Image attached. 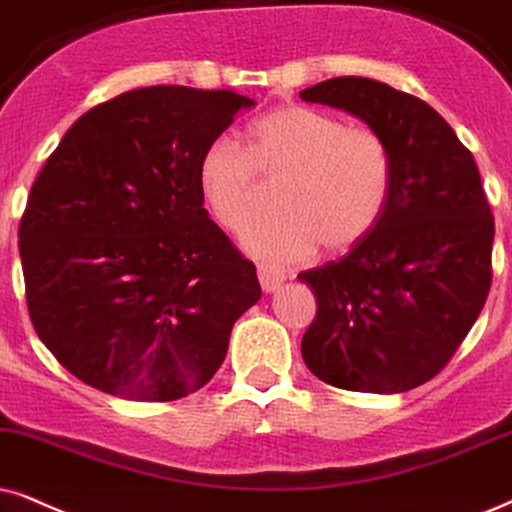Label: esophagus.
<instances>
[{"instance_id": "esophagus-1", "label": "esophagus", "mask_w": 512, "mask_h": 512, "mask_svg": "<svg viewBox=\"0 0 512 512\" xmlns=\"http://www.w3.org/2000/svg\"><path fill=\"white\" fill-rule=\"evenodd\" d=\"M257 276H260L264 293H274V290L281 288V283L286 281V274H283L276 264H269V262L257 264Z\"/></svg>"}]
</instances>
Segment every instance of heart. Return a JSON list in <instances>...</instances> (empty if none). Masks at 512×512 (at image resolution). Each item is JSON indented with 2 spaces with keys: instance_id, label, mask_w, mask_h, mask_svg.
I'll return each mask as SVG.
<instances>
[{
  "instance_id": "1",
  "label": "heart",
  "mask_w": 512,
  "mask_h": 512,
  "mask_svg": "<svg viewBox=\"0 0 512 512\" xmlns=\"http://www.w3.org/2000/svg\"><path fill=\"white\" fill-rule=\"evenodd\" d=\"M257 179L281 181V215L252 224L243 245L255 255L293 262L316 245L345 252L371 234L390 198L392 160L373 129L345 127L316 108L283 106L252 122L243 151L219 137L200 153V198L226 231H241L255 217Z\"/></svg>"
}]
</instances>
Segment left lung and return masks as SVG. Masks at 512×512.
Here are the masks:
<instances>
[{
	"instance_id": "1",
	"label": "left lung",
	"mask_w": 512,
	"mask_h": 512,
	"mask_svg": "<svg viewBox=\"0 0 512 512\" xmlns=\"http://www.w3.org/2000/svg\"><path fill=\"white\" fill-rule=\"evenodd\" d=\"M300 96L364 120L392 160L371 234L297 276L316 297L302 359L342 390H413L454 357L487 302L494 217L480 170L435 108L390 84L333 77Z\"/></svg>"
}]
</instances>
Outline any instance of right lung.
<instances>
[{
	"label": "right lung",
	"instance_id": "obj_1",
	"mask_svg": "<svg viewBox=\"0 0 512 512\" xmlns=\"http://www.w3.org/2000/svg\"><path fill=\"white\" fill-rule=\"evenodd\" d=\"M252 106L229 89H134L84 113L44 163L18 229L25 297L82 383L174 401L222 366L262 288L203 208L198 160Z\"/></svg>",
	"mask_w": 512,
	"mask_h": 512
}]
</instances>
